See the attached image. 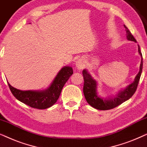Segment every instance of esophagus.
Listing matches in <instances>:
<instances>
[{
  "label": "esophagus",
  "mask_w": 147,
  "mask_h": 147,
  "mask_svg": "<svg viewBox=\"0 0 147 147\" xmlns=\"http://www.w3.org/2000/svg\"><path fill=\"white\" fill-rule=\"evenodd\" d=\"M76 67L79 69H82L85 67V61H84L83 58H81V59L78 60L77 62H76Z\"/></svg>",
  "instance_id": "34e87169"
}]
</instances>
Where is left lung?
<instances>
[{
  "mask_svg": "<svg viewBox=\"0 0 147 147\" xmlns=\"http://www.w3.org/2000/svg\"><path fill=\"white\" fill-rule=\"evenodd\" d=\"M124 26V28L126 29L127 39L130 41L136 42V40L134 39L133 35H132V33L129 31V29L125 25ZM138 46V53L141 56L142 59L140 65V71L137 74V76H136L133 83L128 86L124 91L120 92L118 95L112 100H105L98 96L97 90H96V85H97L96 82L92 78V76L88 73V71L86 69L83 70L82 74H83L84 80L83 92L86 101L90 106L96 108V109L100 110H110L120 105L122 103L126 101L133 96V94L135 93L136 90L137 89V86L138 85V82H139L142 70V55L141 51H140L139 45Z\"/></svg>",
  "mask_w": 147,
  "mask_h": 147,
  "instance_id": "8db88e82",
  "label": "left lung"
}]
</instances>
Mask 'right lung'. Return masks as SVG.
<instances>
[{"mask_svg": "<svg viewBox=\"0 0 147 147\" xmlns=\"http://www.w3.org/2000/svg\"><path fill=\"white\" fill-rule=\"evenodd\" d=\"M73 74L71 67H64L60 70L51 85L43 92L22 91L13 88L8 83L12 94L20 102L37 109H46L57 102L63 86Z\"/></svg>", "mask_w": 147, "mask_h": 147, "instance_id": "obj_1", "label": "right lung"}]
</instances>
